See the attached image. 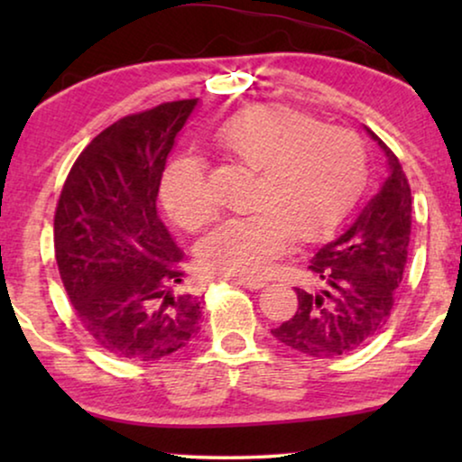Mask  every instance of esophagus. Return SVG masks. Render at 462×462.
Here are the masks:
<instances>
[{
  "instance_id": "34e87169",
  "label": "esophagus",
  "mask_w": 462,
  "mask_h": 462,
  "mask_svg": "<svg viewBox=\"0 0 462 462\" xmlns=\"http://www.w3.org/2000/svg\"><path fill=\"white\" fill-rule=\"evenodd\" d=\"M231 282L237 283V286H244L250 290H258L264 286V280H258V277H231Z\"/></svg>"
}]
</instances>
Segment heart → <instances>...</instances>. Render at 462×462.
I'll return each mask as SVG.
<instances>
[{
  "label": "heart",
  "instance_id": "obj_1",
  "mask_svg": "<svg viewBox=\"0 0 462 462\" xmlns=\"http://www.w3.org/2000/svg\"><path fill=\"white\" fill-rule=\"evenodd\" d=\"M214 143L233 162L256 172L248 210L212 231L199 245L204 273L256 277L299 242L324 237L349 210L364 182L362 141L340 125L315 124L283 105H256L220 125ZM162 201L176 223L199 229L214 217L206 174L195 157L170 163Z\"/></svg>",
  "mask_w": 462,
  "mask_h": 462
}]
</instances>
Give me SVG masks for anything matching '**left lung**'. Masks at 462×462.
<instances>
[{
	"label": "left lung",
	"mask_w": 462,
	"mask_h": 462,
	"mask_svg": "<svg viewBox=\"0 0 462 462\" xmlns=\"http://www.w3.org/2000/svg\"><path fill=\"white\" fill-rule=\"evenodd\" d=\"M387 160V179L332 242L315 250L309 269L319 288H296L299 305L271 334L290 349L326 359L345 356L387 324L408 258L412 193L402 163L368 130Z\"/></svg>",
	"instance_id": "1"
}]
</instances>
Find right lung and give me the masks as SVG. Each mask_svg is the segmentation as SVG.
I'll return each mask as SVG.
<instances>
[{"label":"right lung","mask_w":462,"mask_h":462,"mask_svg":"<svg viewBox=\"0 0 462 462\" xmlns=\"http://www.w3.org/2000/svg\"><path fill=\"white\" fill-rule=\"evenodd\" d=\"M198 98L119 119L81 151L54 217V250L88 334L116 357L153 362L199 332L182 252L157 210L162 174Z\"/></svg>","instance_id":"right-lung-1"}]
</instances>
